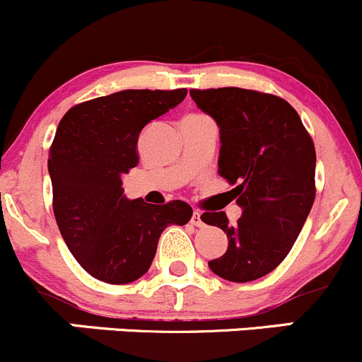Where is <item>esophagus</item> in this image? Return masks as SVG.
<instances>
[{"label": "esophagus", "instance_id": "34e87169", "mask_svg": "<svg viewBox=\"0 0 362 362\" xmlns=\"http://www.w3.org/2000/svg\"><path fill=\"white\" fill-rule=\"evenodd\" d=\"M192 225H195V227H204V221H202V214H200V211H193V216H192Z\"/></svg>", "mask_w": 362, "mask_h": 362}]
</instances>
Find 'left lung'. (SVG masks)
Masks as SVG:
<instances>
[{
    "label": "left lung",
    "instance_id": "left-lung-1",
    "mask_svg": "<svg viewBox=\"0 0 362 362\" xmlns=\"http://www.w3.org/2000/svg\"><path fill=\"white\" fill-rule=\"evenodd\" d=\"M220 127L218 173L243 207L234 225L225 213L202 221L227 234L228 248L211 271L235 284L276 269L294 246L315 200V146L287 100L243 88L189 89Z\"/></svg>",
    "mask_w": 362,
    "mask_h": 362
}]
</instances>
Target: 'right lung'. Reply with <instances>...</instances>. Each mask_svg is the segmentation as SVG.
<instances>
[{
	"mask_svg": "<svg viewBox=\"0 0 362 362\" xmlns=\"http://www.w3.org/2000/svg\"><path fill=\"white\" fill-rule=\"evenodd\" d=\"M185 96V88L127 89L77 103L59 121L49 149L52 209L68 250L96 280H139L151 267L165 227L192 218L182 200L130 202L121 188V176L139 163L142 128Z\"/></svg>",
	"mask_w": 362,
	"mask_h": 362,
	"instance_id": "add662e5",
	"label": "right lung"
}]
</instances>
